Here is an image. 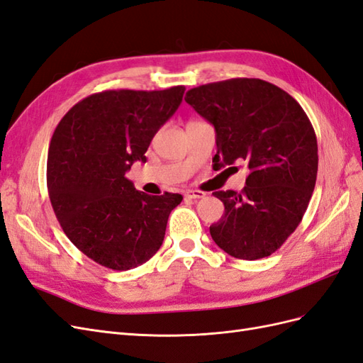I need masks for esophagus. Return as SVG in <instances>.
<instances>
[{"label": "esophagus", "instance_id": "obj_1", "mask_svg": "<svg viewBox=\"0 0 363 363\" xmlns=\"http://www.w3.org/2000/svg\"><path fill=\"white\" fill-rule=\"evenodd\" d=\"M204 192L203 191H196V189H192V191H188L184 194V196L186 199H189V200H199V199H204Z\"/></svg>", "mask_w": 363, "mask_h": 363}]
</instances>
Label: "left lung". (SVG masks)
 <instances>
[{
  "instance_id": "1",
  "label": "left lung",
  "mask_w": 363,
  "mask_h": 363,
  "mask_svg": "<svg viewBox=\"0 0 363 363\" xmlns=\"http://www.w3.org/2000/svg\"><path fill=\"white\" fill-rule=\"evenodd\" d=\"M184 100L215 127L213 168L245 162V188L213 192L224 215L211 225L215 244L236 259L277 251L301 223L315 189L318 144L303 107L260 79L201 84ZM230 169V168H228Z\"/></svg>"
}]
</instances>
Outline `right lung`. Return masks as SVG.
<instances>
[{
	"mask_svg": "<svg viewBox=\"0 0 363 363\" xmlns=\"http://www.w3.org/2000/svg\"><path fill=\"white\" fill-rule=\"evenodd\" d=\"M184 86L163 91L113 89L69 108L54 130L47 186L51 206L71 242L100 265L127 271L160 248L168 216L183 196L147 195L125 172L177 111Z\"/></svg>",
	"mask_w": 363,
	"mask_h": 363,
	"instance_id": "obj_1",
	"label": "right lung"
}]
</instances>
